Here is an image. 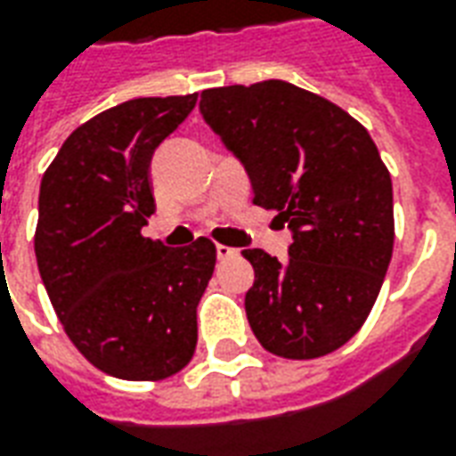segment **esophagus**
<instances>
[{
	"mask_svg": "<svg viewBox=\"0 0 456 456\" xmlns=\"http://www.w3.org/2000/svg\"><path fill=\"white\" fill-rule=\"evenodd\" d=\"M239 251L232 247H224V244H217V258L219 261H227V258H234Z\"/></svg>",
	"mask_w": 456,
	"mask_h": 456,
	"instance_id": "obj_1",
	"label": "esophagus"
}]
</instances>
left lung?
Here are the masks:
<instances>
[{
  "label": "left lung",
  "mask_w": 456,
  "mask_h": 456,
  "mask_svg": "<svg viewBox=\"0 0 456 456\" xmlns=\"http://www.w3.org/2000/svg\"><path fill=\"white\" fill-rule=\"evenodd\" d=\"M200 112L237 156L258 208L293 232L288 261L244 248L254 266L248 325L266 352L317 359L352 339L393 256V185L352 114L283 80L202 90Z\"/></svg>",
  "instance_id": "obj_1"
}]
</instances>
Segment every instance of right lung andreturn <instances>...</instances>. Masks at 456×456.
I'll use <instances>...</instances> for the list:
<instances>
[{
	"label": "right lung",
	"instance_id": "obj_1",
	"mask_svg": "<svg viewBox=\"0 0 456 456\" xmlns=\"http://www.w3.org/2000/svg\"><path fill=\"white\" fill-rule=\"evenodd\" d=\"M198 93L139 97L65 139L38 192L36 261L65 335L87 362L124 381H160L195 354L198 303L217 248L208 237L168 248L143 237L156 212L153 151Z\"/></svg>",
	"mask_w": 456,
	"mask_h": 456
}]
</instances>
